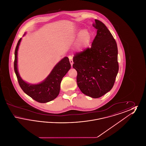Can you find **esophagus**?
<instances>
[{"mask_svg": "<svg viewBox=\"0 0 146 146\" xmlns=\"http://www.w3.org/2000/svg\"><path fill=\"white\" fill-rule=\"evenodd\" d=\"M69 58H70V64H71V66H73V58L71 56H69Z\"/></svg>", "mask_w": 146, "mask_h": 146, "instance_id": "34e87169", "label": "esophagus"}]
</instances>
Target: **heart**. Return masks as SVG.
<instances>
[{"label":"heart","mask_w":146,"mask_h":146,"mask_svg":"<svg viewBox=\"0 0 146 146\" xmlns=\"http://www.w3.org/2000/svg\"><path fill=\"white\" fill-rule=\"evenodd\" d=\"M76 35H78L76 44V49L81 50L88 47L91 39L90 32L87 29H83L82 31H78Z\"/></svg>","instance_id":"b5f03b06"}]
</instances>
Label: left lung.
Listing matches in <instances>:
<instances>
[{"instance_id":"obj_1","label":"left lung","mask_w":146,"mask_h":146,"mask_svg":"<svg viewBox=\"0 0 146 146\" xmlns=\"http://www.w3.org/2000/svg\"><path fill=\"white\" fill-rule=\"evenodd\" d=\"M92 26L97 35L91 48L77 52L73 67L77 72L76 82L84 94L97 98L111 90L119 70L118 47L104 23L98 20Z\"/></svg>"}]
</instances>
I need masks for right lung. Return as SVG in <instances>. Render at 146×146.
I'll use <instances>...</instances> for the list:
<instances>
[{"label": "right lung", "mask_w": 146, "mask_h": 146, "mask_svg": "<svg viewBox=\"0 0 146 146\" xmlns=\"http://www.w3.org/2000/svg\"><path fill=\"white\" fill-rule=\"evenodd\" d=\"M21 40L20 38L15 51L14 66V70L22 90L29 96L39 103H46L54 100L59 94L60 84L63 77L70 68L69 58L67 57L63 58L56 65L49 76L41 83L36 85L29 84L21 79L17 70V51Z\"/></svg>", "instance_id": "obj_1"}]
</instances>
